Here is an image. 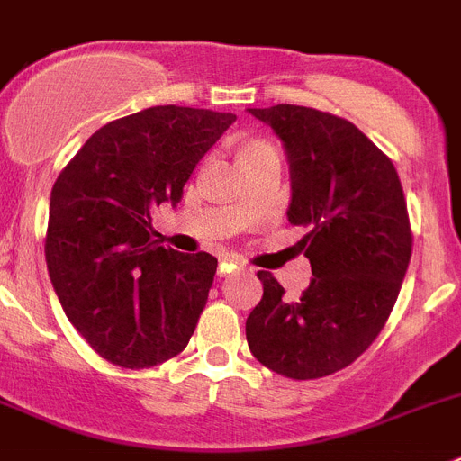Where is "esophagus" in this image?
I'll return each mask as SVG.
<instances>
[{
    "label": "esophagus",
    "mask_w": 461,
    "mask_h": 461,
    "mask_svg": "<svg viewBox=\"0 0 461 461\" xmlns=\"http://www.w3.org/2000/svg\"><path fill=\"white\" fill-rule=\"evenodd\" d=\"M236 269H241V262H239V259H234V258L220 259V269H218L220 276H227V274H231V271H236Z\"/></svg>",
    "instance_id": "34e87169"
}]
</instances>
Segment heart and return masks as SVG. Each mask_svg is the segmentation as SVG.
<instances>
[{"label": "heart", "mask_w": 461, "mask_h": 461, "mask_svg": "<svg viewBox=\"0 0 461 461\" xmlns=\"http://www.w3.org/2000/svg\"><path fill=\"white\" fill-rule=\"evenodd\" d=\"M267 148H274V146H271V143H267V141H250V143H246V146H243L241 155L258 153V150H267Z\"/></svg>", "instance_id": "b5f03b06"}]
</instances>
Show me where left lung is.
<instances>
[{"label": "left lung", "instance_id": "left-lung-1", "mask_svg": "<svg viewBox=\"0 0 461 461\" xmlns=\"http://www.w3.org/2000/svg\"><path fill=\"white\" fill-rule=\"evenodd\" d=\"M248 113L285 146L287 220L308 230L299 248L313 271L294 302L258 271L264 294L246 320L248 346L285 378H322L375 341L397 302L413 250L402 181L392 159L339 115L294 104Z\"/></svg>", "mask_w": 461, "mask_h": 461}]
</instances>
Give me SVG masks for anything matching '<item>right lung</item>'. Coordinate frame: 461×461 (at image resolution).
Segmentation results:
<instances>
[{
    "instance_id": "1",
    "label": "right lung",
    "mask_w": 461,
    "mask_h": 461,
    "mask_svg": "<svg viewBox=\"0 0 461 461\" xmlns=\"http://www.w3.org/2000/svg\"><path fill=\"white\" fill-rule=\"evenodd\" d=\"M234 113L153 106L104 125L50 192L46 262L64 313L99 357L148 369L187 346L218 259L159 246L150 211L183 187Z\"/></svg>"
}]
</instances>
